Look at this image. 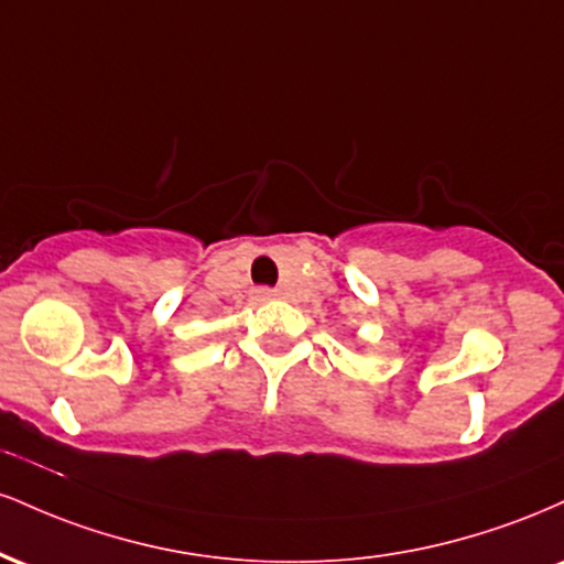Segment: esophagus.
Here are the masks:
<instances>
[{"mask_svg":"<svg viewBox=\"0 0 564 564\" xmlns=\"http://www.w3.org/2000/svg\"><path fill=\"white\" fill-rule=\"evenodd\" d=\"M254 296H257V300H260V302H264V300H273L275 291H270V289H257V291H254Z\"/></svg>","mask_w":564,"mask_h":564,"instance_id":"34e87169","label":"esophagus"}]
</instances>
